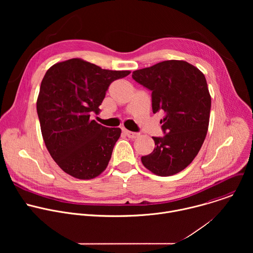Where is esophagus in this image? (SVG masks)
<instances>
[{"mask_svg":"<svg viewBox=\"0 0 253 253\" xmlns=\"http://www.w3.org/2000/svg\"><path fill=\"white\" fill-rule=\"evenodd\" d=\"M123 132H124V134L127 136V137H129V138H137L138 136H139V133H137V132H132V131H129V130H127V129H123Z\"/></svg>","mask_w":253,"mask_h":253,"instance_id":"obj_1","label":"esophagus"}]
</instances>
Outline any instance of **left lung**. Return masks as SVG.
Returning <instances> with one entry per match:
<instances>
[{
	"mask_svg": "<svg viewBox=\"0 0 253 253\" xmlns=\"http://www.w3.org/2000/svg\"><path fill=\"white\" fill-rule=\"evenodd\" d=\"M132 78L151 91L152 111L165 113L164 133L152 137L155 148L142 156L143 165L159 176L186 168L198 154L207 134L211 98L206 79L193 65L178 60L136 70Z\"/></svg>",
	"mask_w": 253,
	"mask_h": 253,
	"instance_id": "1",
	"label": "left lung"
}]
</instances>
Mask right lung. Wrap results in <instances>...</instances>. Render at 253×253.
<instances>
[{
    "label": "right lung",
    "instance_id": "obj_1",
    "mask_svg": "<svg viewBox=\"0 0 253 253\" xmlns=\"http://www.w3.org/2000/svg\"><path fill=\"white\" fill-rule=\"evenodd\" d=\"M130 74L70 59L53 65L42 80L37 113L46 147L60 168L78 179L100 175L111 159L120 128L91 120L110 84Z\"/></svg>",
    "mask_w": 253,
    "mask_h": 253
}]
</instances>
